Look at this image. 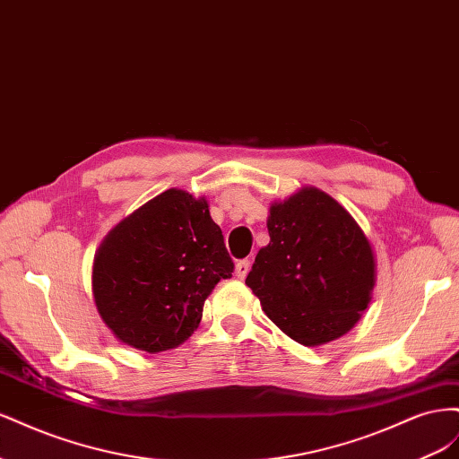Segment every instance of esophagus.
Wrapping results in <instances>:
<instances>
[{
	"label": "esophagus",
	"instance_id": "esophagus-1",
	"mask_svg": "<svg viewBox=\"0 0 459 459\" xmlns=\"http://www.w3.org/2000/svg\"><path fill=\"white\" fill-rule=\"evenodd\" d=\"M248 270H251V260H239L238 264H235L233 273H235V277H238V280H245Z\"/></svg>",
	"mask_w": 459,
	"mask_h": 459
}]
</instances>
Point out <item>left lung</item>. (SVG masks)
Masks as SVG:
<instances>
[{"instance_id":"left-lung-1","label":"left lung","mask_w":459,"mask_h":459,"mask_svg":"<svg viewBox=\"0 0 459 459\" xmlns=\"http://www.w3.org/2000/svg\"><path fill=\"white\" fill-rule=\"evenodd\" d=\"M270 243L245 283L287 337L319 346L349 333L368 310L377 262L364 230L325 191L307 186L268 214Z\"/></svg>"}]
</instances>
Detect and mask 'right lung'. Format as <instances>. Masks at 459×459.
<instances>
[{"instance_id":"right-lung-1","label":"right lung","mask_w":459,"mask_h":459,"mask_svg":"<svg viewBox=\"0 0 459 459\" xmlns=\"http://www.w3.org/2000/svg\"><path fill=\"white\" fill-rule=\"evenodd\" d=\"M231 272L206 197L172 187L105 235L93 258L91 293L115 339L155 354L193 335L206 297Z\"/></svg>"}]
</instances>
